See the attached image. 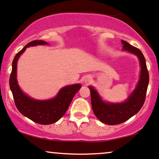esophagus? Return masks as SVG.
<instances>
[{
  "label": "esophagus",
  "instance_id": "1",
  "mask_svg": "<svg viewBox=\"0 0 159 159\" xmlns=\"http://www.w3.org/2000/svg\"><path fill=\"white\" fill-rule=\"evenodd\" d=\"M91 81V78L90 76H86L84 78V83H89Z\"/></svg>",
  "mask_w": 159,
  "mask_h": 159
}]
</instances>
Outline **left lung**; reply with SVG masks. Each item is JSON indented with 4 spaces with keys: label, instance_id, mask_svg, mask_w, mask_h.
I'll use <instances>...</instances> for the list:
<instances>
[{
    "label": "left lung",
    "instance_id": "obj_1",
    "mask_svg": "<svg viewBox=\"0 0 159 159\" xmlns=\"http://www.w3.org/2000/svg\"><path fill=\"white\" fill-rule=\"evenodd\" d=\"M123 50H127L139 58L141 73L139 80L134 91L123 102H108L102 100L101 97L93 86H89L91 91V106L95 116L99 120L108 125H116L124 123L141 109L145 101L149 84V73L146 60L143 53L126 41L121 40Z\"/></svg>",
    "mask_w": 159,
    "mask_h": 159
}]
</instances>
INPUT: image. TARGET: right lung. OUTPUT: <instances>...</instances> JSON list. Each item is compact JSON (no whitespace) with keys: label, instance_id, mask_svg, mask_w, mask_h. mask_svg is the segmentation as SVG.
Wrapping results in <instances>:
<instances>
[{"label":"right lung","instance_id":"1","mask_svg":"<svg viewBox=\"0 0 159 159\" xmlns=\"http://www.w3.org/2000/svg\"><path fill=\"white\" fill-rule=\"evenodd\" d=\"M44 44H48V43L42 40L33 41L28 43L23 49L16 54L12 61L9 87L17 109L24 116L37 124L48 125L56 123L65 115L74 95L81 88V85L74 84L63 87L55 98L44 100H35L21 91L16 78L17 62L18 59L27 48Z\"/></svg>","mask_w":159,"mask_h":159}]
</instances>
